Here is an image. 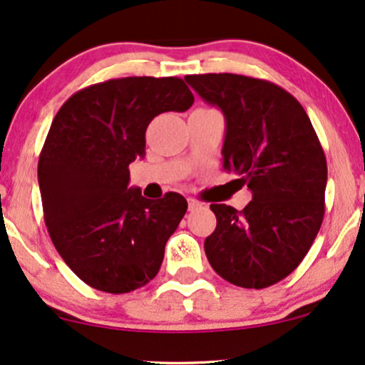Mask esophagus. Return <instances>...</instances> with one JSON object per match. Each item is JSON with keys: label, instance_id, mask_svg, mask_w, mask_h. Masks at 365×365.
I'll return each instance as SVG.
<instances>
[{"label": "esophagus", "instance_id": "1", "mask_svg": "<svg viewBox=\"0 0 365 365\" xmlns=\"http://www.w3.org/2000/svg\"><path fill=\"white\" fill-rule=\"evenodd\" d=\"M187 206H190V211H195L197 208H201V203L197 200H187Z\"/></svg>", "mask_w": 365, "mask_h": 365}]
</instances>
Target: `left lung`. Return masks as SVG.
Returning <instances> with one entry per match:
<instances>
[{"label":"left lung","mask_w":365,"mask_h":365,"mask_svg":"<svg viewBox=\"0 0 365 365\" xmlns=\"http://www.w3.org/2000/svg\"><path fill=\"white\" fill-rule=\"evenodd\" d=\"M227 118L223 169L240 175L252 201L242 211L210 205L217 228L206 237L211 267L249 289L289 276L325 217L327 159L299 101L271 81L242 74L184 78Z\"/></svg>","instance_id":"8db88e82"}]
</instances>
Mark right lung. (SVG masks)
Returning a JSON list of instances; mask_svg holds the SVG:
<instances>
[{
  "instance_id": "add662e5",
  "label": "right lung",
  "mask_w": 365,
  "mask_h": 365,
  "mask_svg": "<svg viewBox=\"0 0 365 365\" xmlns=\"http://www.w3.org/2000/svg\"><path fill=\"white\" fill-rule=\"evenodd\" d=\"M192 101L181 78L132 76L79 89L57 111L38 159L43 220L58 255L94 289L123 294L159 272L187 201L128 190V165L145 152L148 123Z\"/></svg>"
}]
</instances>
